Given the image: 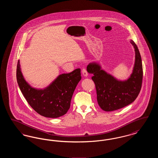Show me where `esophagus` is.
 <instances>
[{
	"instance_id": "34e87169",
	"label": "esophagus",
	"mask_w": 158,
	"mask_h": 158,
	"mask_svg": "<svg viewBox=\"0 0 158 158\" xmlns=\"http://www.w3.org/2000/svg\"><path fill=\"white\" fill-rule=\"evenodd\" d=\"M82 73L83 75L85 77H87L88 75V73L87 70H86V69H85V68H83L82 70Z\"/></svg>"
}]
</instances>
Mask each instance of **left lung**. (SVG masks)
<instances>
[{"instance_id":"obj_1","label":"left lung","mask_w":158,"mask_h":158,"mask_svg":"<svg viewBox=\"0 0 158 158\" xmlns=\"http://www.w3.org/2000/svg\"><path fill=\"white\" fill-rule=\"evenodd\" d=\"M135 52V61L132 73L127 80L119 81L105 70L97 62L90 63L87 72L93 74L92 79L95 84L97 101L105 111H113L132 103L141 89L143 67L140 54L135 43L130 41Z\"/></svg>"}]
</instances>
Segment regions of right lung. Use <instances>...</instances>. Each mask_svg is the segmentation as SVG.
Returning <instances> with one entry per match:
<instances>
[{
  "label": "right lung",
  "instance_id": "right-lung-1",
  "mask_svg": "<svg viewBox=\"0 0 158 158\" xmlns=\"http://www.w3.org/2000/svg\"><path fill=\"white\" fill-rule=\"evenodd\" d=\"M19 89L31 106L39 114L48 118H58L68 112L73 92L81 79V69L63 73L44 89L32 87L23 76L19 60L16 69Z\"/></svg>",
  "mask_w": 158,
  "mask_h": 158
}]
</instances>
